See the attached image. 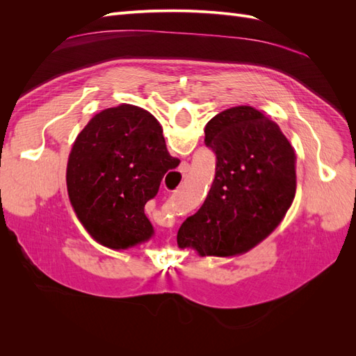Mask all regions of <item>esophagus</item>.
Instances as JSON below:
<instances>
[{
  "label": "esophagus",
  "mask_w": 356,
  "mask_h": 356,
  "mask_svg": "<svg viewBox=\"0 0 356 356\" xmlns=\"http://www.w3.org/2000/svg\"><path fill=\"white\" fill-rule=\"evenodd\" d=\"M186 172H188V163H187V161H182L177 174L169 175L168 179H166L169 191H175V190L179 188L182 179H184V177H186Z\"/></svg>",
  "instance_id": "1"
}]
</instances>
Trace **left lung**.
Instances as JSON below:
<instances>
[{"instance_id": "1", "label": "left lung", "mask_w": 356, "mask_h": 356, "mask_svg": "<svg viewBox=\"0 0 356 356\" xmlns=\"http://www.w3.org/2000/svg\"><path fill=\"white\" fill-rule=\"evenodd\" d=\"M204 144L217 157L215 178L200 209L181 224L178 246L202 257L243 254L277 227L294 200V148L248 105L211 118Z\"/></svg>"}]
</instances>
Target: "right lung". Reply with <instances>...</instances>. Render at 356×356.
Masks as SVG:
<instances>
[{
    "label": "right lung",
    "mask_w": 356,
    "mask_h": 356,
    "mask_svg": "<svg viewBox=\"0 0 356 356\" xmlns=\"http://www.w3.org/2000/svg\"><path fill=\"white\" fill-rule=\"evenodd\" d=\"M172 159L163 129L139 106L106 108L86 124L70 153L67 188L96 242L127 250L152 238L144 207L157 195Z\"/></svg>",
    "instance_id": "right-lung-1"
}]
</instances>
